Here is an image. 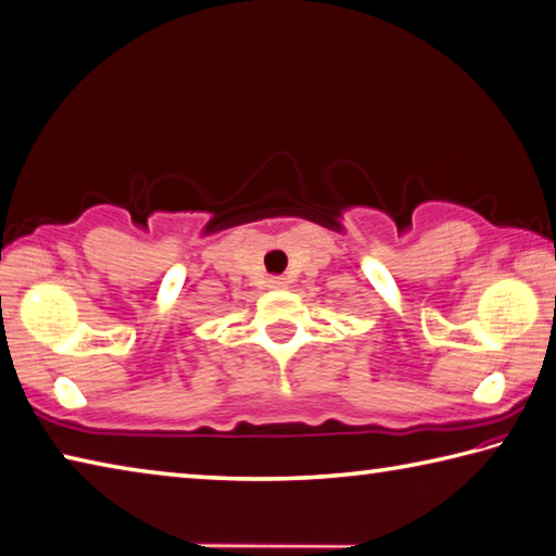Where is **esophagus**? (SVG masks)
Masks as SVG:
<instances>
[{"instance_id":"esophagus-1","label":"esophagus","mask_w":556,"mask_h":556,"mask_svg":"<svg viewBox=\"0 0 556 556\" xmlns=\"http://www.w3.org/2000/svg\"><path fill=\"white\" fill-rule=\"evenodd\" d=\"M287 285H289V281L285 277H269L267 279V287L269 289H287Z\"/></svg>"}]
</instances>
